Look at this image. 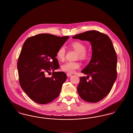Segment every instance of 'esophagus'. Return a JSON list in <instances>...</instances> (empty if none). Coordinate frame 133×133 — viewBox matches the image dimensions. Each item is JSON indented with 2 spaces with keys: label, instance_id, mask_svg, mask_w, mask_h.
<instances>
[{
  "label": "esophagus",
  "instance_id": "obj_1",
  "mask_svg": "<svg viewBox=\"0 0 133 133\" xmlns=\"http://www.w3.org/2000/svg\"><path fill=\"white\" fill-rule=\"evenodd\" d=\"M66 75H67V76H68V77H70L71 76V75L70 74H69V73H67V74H66Z\"/></svg>",
  "mask_w": 133,
  "mask_h": 133
}]
</instances>
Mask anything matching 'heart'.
<instances>
[{
	"label": "heart",
	"mask_w": 133,
	"mask_h": 133,
	"mask_svg": "<svg viewBox=\"0 0 133 133\" xmlns=\"http://www.w3.org/2000/svg\"><path fill=\"white\" fill-rule=\"evenodd\" d=\"M70 47L74 50L78 52L77 58L85 61L89 57V53L86 50V46L85 44L79 41H74L70 44ZM65 49L64 47H61L58 49L56 52V56L58 60L63 61L65 58ZM80 63L77 62H67L64 63L62 65V71L70 73H72L76 70L80 68Z\"/></svg>",
	"instance_id": "1"
}]
</instances>
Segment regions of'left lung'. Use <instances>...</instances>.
Returning <instances> with one entry per match:
<instances>
[{
  "instance_id": "1",
  "label": "left lung",
  "mask_w": 133,
  "mask_h": 133,
  "mask_svg": "<svg viewBox=\"0 0 133 133\" xmlns=\"http://www.w3.org/2000/svg\"><path fill=\"white\" fill-rule=\"evenodd\" d=\"M72 38L88 41L91 44V59L81 71L87 76L80 77L77 91L84 100L97 102L108 95L117 77V55L112 41L106 34L95 30L81 33ZM90 76L92 79L88 80Z\"/></svg>"
}]
</instances>
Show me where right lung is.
Returning a JSON list of instances; mask_svg holds the SVG:
<instances>
[{"instance_id": "1", "label": "right lung", "mask_w": 133, "mask_h": 133, "mask_svg": "<svg viewBox=\"0 0 133 133\" xmlns=\"http://www.w3.org/2000/svg\"><path fill=\"white\" fill-rule=\"evenodd\" d=\"M69 38L40 34L24 43L17 63L19 82L28 97L37 103H48L60 94L66 74L53 71L50 78L46 74L59 68L56 52Z\"/></svg>"}]
</instances>
